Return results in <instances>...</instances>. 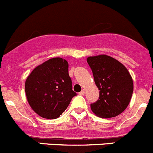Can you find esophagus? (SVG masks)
I'll list each match as a JSON object with an SVG mask.
<instances>
[{
	"label": "esophagus",
	"mask_w": 153,
	"mask_h": 153,
	"mask_svg": "<svg viewBox=\"0 0 153 153\" xmlns=\"http://www.w3.org/2000/svg\"><path fill=\"white\" fill-rule=\"evenodd\" d=\"M79 94H80V95H84V94H85V89H82V91L79 93Z\"/></svg>",
	"instance_id": "1"
}]
</instances>
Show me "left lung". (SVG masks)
<instances>
[{
	"label": "left lung",
	"mask_w": 153,
	"mask_h": 153,
	"mask_svg": "<svg viewBox=\"0 0 153 153\" xmlns=\"http://www.w3.org/2000/svg\"><path fill=\"white\" fill-rule=\"evenodd\" d=\"M94 80L100 90L99 98L91 104V110L101 118H112L123 113L133 94L131 76L116 59L100 55L88 57Z\"/></svg>",
	"instance_id": "obj_1"
}]
</instances>
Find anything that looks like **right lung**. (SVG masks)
<instances>
[{
  "label": "right lung",
  "instance_id": "right-lung-1",
  "mask_svg": "<svg viewBox=\"0 0 153 153\" xmlns=\"http://www.w3.org/2000/svg\"><path fill=\"white\" fill-rule=\"evenodd\" d=\"M26 97L37 114L45 119H57L65 112L76 93L72 90L68 63L53 58L36 67L26 79Z\"/></svg>",
  "mask_w": 153,
  "mask_h": 153
}]
</instances>
